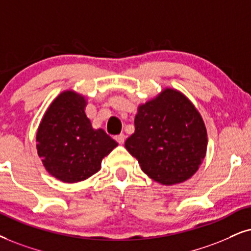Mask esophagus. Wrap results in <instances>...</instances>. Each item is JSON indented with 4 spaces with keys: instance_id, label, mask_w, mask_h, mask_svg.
Listing matches in <instances>:
<instances>
[{
    "instance_id": "obj_1",
    "label": "esophagus",
    "mask_w": 251,
    "mask_h": 251,
    "mask_svg": "<svg viewBox=\"0 0 251 251\" xmlns=\"http://www.w3.org/2000/svg\"><path fill=\"white\" fill-rule=\"evenodd\" d=\"M116 141L117 142H118V144L119 145H123L124 144V142H125V139H126V136H125V134H123V133H122V134H119V135H116Z\"/></svg>"
}]
</instances>
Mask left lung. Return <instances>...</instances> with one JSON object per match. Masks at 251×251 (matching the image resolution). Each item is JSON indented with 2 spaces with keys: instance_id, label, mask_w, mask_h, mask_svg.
I'll list each match as a JSON object with an SVG mask.
<instances>
[{
  "instance_id": "left-lung-1",
  "label": "left lung",
  "mask_w": 251,
  "mask_h": 251,
  "mask_svg": "<svg viewBox=\"0 0 251 251\" xmlns=\"http://www.w3.org/2000/svg\"><path fill=\"white\" fill-rule=\"evenodd\" d=\"M134 125L125 147L151 178L171 185L198 170L206 154L207 133L201 116L184 95L163 90L139 106Z\"/></svg>"
}]
</instances>
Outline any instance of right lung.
I'll return each mask as SVG.
<instances>
[{"label": "right lung", "mask_w": 251, "mask_h": 251, "mask_svg": "<svg viewBox=\"0 0 251 251\" xmlns=\"http://www.w3.org/2000/svg\"><path fill=\"white\" fill-rule=\"evenodd\" d=\"M84 107L81 95L60 94L37 132L38 155L46 170L66 183L80 182L96 174L103 157L118 145L102 128H93Z\"/></svg>", "instance_id": "right-lung-1"}]
</instances>
